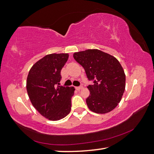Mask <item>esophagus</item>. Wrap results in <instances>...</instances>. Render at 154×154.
I'll return each instance as SVG.
<instances>
[{"label":"esophagus","mask_w":154,"mask_h":154,"mask_svg":"<svg viewBox=\"0 0 154 154\" xmlns=\"http://www.w3.org/2000/svg\"><path fill=\"white\" fill-rule=\"evenodd\" d=\"M82 88H83V87H82V86H80V87H76V90H78V91H80V90L82 89Z\"/></svg>","instance_id":"34e87169"}]
</instances>
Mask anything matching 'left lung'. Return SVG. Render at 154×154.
I'll return each mask as SVG.
<instances>
[{"label":"left lung","instance_id":"obj_1","mask_svg":"<svg viewBox=\"0 0 154 154\" xmlns=\"http://www.w3.org/2000/svg\"><path fill=\"white\" fill-rule=\"evenodd\" d=\"M73 57L84 67L93 85H88L90 95L86 99L88 108L97 114L112 111L122 99L126 75L118 59L98 49L74 53Z\"/></svg>","mask_w":154,"mask_h":154}]
</instances>
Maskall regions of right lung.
<instances>
[{"instance_id":"1","label":"right lung","mask_w":154,"mask_h":154,"mask_svg":"<svg viewBox=\"0 0 154 154\" xmlns=\"http://www.w3.org/2000/svg\"><path fill=\"white\" fill-rule=\"evenodd\" d=\"M68 57L67 53L47 55L33 65L27 78L26 89L32 104L49 120H61L71 111V99L75 88L56 87Z\"/></svg>"}]
</instances>
